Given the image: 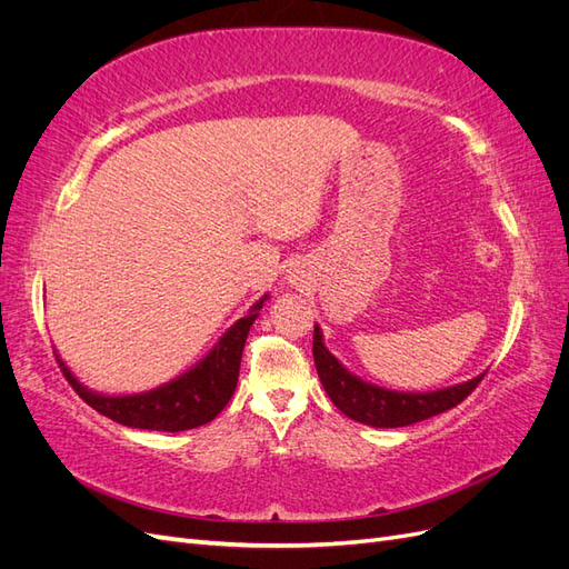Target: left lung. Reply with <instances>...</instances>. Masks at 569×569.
<instances>
[{"mask_svg": "<svg viewBox=\"0 0 569 569\" xmlns=\"http://www.w3.org/2000/svg\"><path fill=\"white\" fill-rule=\"evenodd\" d=\"M313 358L320 382L332 403L343 416L370 427H408L422 422L443 410H451L475 391L485 372L437 391H393L380 385L360 380L337 356L325 347L320 325L313 330Z\"/></svg>", "mask_w": 569, "mask_h": 569, "instance_id": "1", "label": "left lung"}]
</instances>
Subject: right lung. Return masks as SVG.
Masks as SVG:
<instances>
[{
  "label": "right lung",
  "mask_w": 569,
  "mask_h": 569,
  "mask_svg": "<svg viewBox=\"0 0 569 569\" xmlns=\"http://www.w3.org/2000/svg\"><path fill=\"white\" fill-rule=\"evenodd\" d=\"M268 295L258 299L244 318L228 327L199 363L147 391L137 393H101L84 387L57 353L66 380L78 391L80 399L101 416L118 425L134 429H157V432H182L211 422L232 399L239 363H242L244 341L253 320L261 313Z\"/></svg>",
  "instance_id": "add662e5"
}]
</instances>
